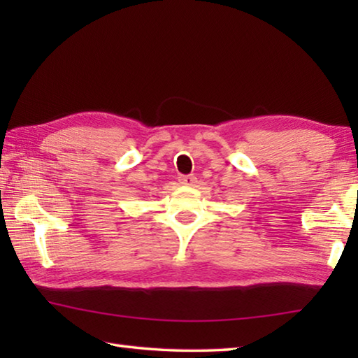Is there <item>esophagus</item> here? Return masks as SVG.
Returning <instances> with one entry per match:
<instances>
[{
  "mask_svg": "<svg viewBox=\"0 0 358 358\" xmlns=\"http://www.w3.org/2000/svg\"><path fill=\"white\" fill-rule=\"evenodd\" d=\"M180 183L185 186H196L197 178L194 175H186V177H180Z\"/></svg>",
  "mask_w": 358,
  "mask_h": 358,
  "instance_id": "esophagus-1",
  "label": "esophagus"
}]
</instances>
